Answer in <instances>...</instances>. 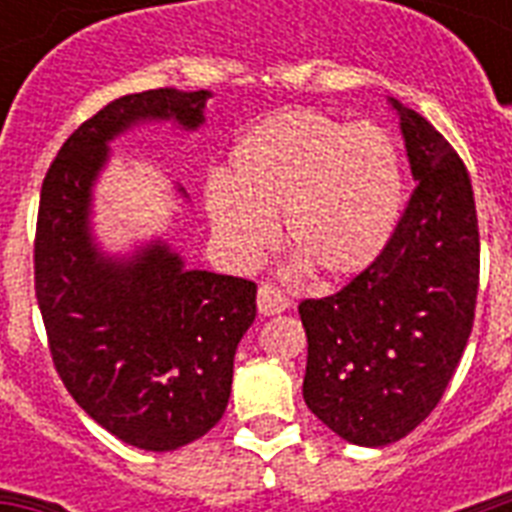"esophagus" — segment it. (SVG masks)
<instances>
[{"label":"esophagus","instance_id":"1","mask_svg":"<svg viewBox=\"0 0 512 512\" xmlns=\"http://www.w3.org/2000/svg\"><path fill=\"white\" fill-rule=\"evenodd\" d=\"M292 305V300L287 297V292L273 284H260L257 289V308L263 316H273V313H284Z\"/></svg>","mask_w":512,"mask_h":512}]
</instances>
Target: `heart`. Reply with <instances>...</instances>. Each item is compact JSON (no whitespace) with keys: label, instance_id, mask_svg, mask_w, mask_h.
Masks as SVG:
<instances>
[{"label":"heart","instance_id":"heart-1","mask_svg":"<svg viewBox=\"0 0 512 512\" xmlns=\"http://www.w3.org/2000/svg\"><path fill=\"white\" fill-rule=\"evenodd\" d=\"M401 201L404 167L388 130L295 108L252 124L233 143L207 212L236 260L263 255L271 220L281 217L284 244L300 263L324 279H353L385 252Z\"/></svg>","mask_w":512,"mask_h":512}]
</instances>
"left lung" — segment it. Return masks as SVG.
Listing matches in <instances>:
<instances>
[{
	"instance_id": "8db88e82",
	"label": "left lung",
	"mask_w": 512,
	"mask_h": 512,
	"mask_svg": "<svg viewBox=\"0 0 512 512\" xmlns=\"http://www.w3.org/2000/svg\"><path fill=\"white\" fill-rule=\"evenodd\" d=\"M390 103L417 180L404 215L364 273L297 308L305 404L358 446L393 444L436 409L468 345L481 268L468 167L425 116Z\"/></svg>"
}]
</instances>
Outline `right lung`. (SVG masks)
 I'll return each instance as SVG.
<instances>
[{
	"instance_id": "obj_1",
	"label": "right lung",
	"mask_w": 512,
	"mask_h": 512,
	"mask_svg": "<svg viewBox=\"0 0 512 512\" xmlns=\"http://www.w3.org/2000/svg\"><path fill=\"white\" fill-rule=\"evenodd\" d=\"M207 98L162 87L111 100L71 132L39 199L34 289L52 364L100 428L146 452L191 444L223 417L257 287L188 271L162 241L106 257L90 236L92 183L116 135L148 119L196 130Z\"/></svg>"
}]
</instances>
